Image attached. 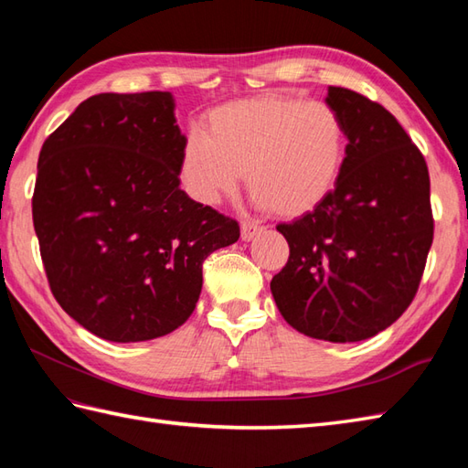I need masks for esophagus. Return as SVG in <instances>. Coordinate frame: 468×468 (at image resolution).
Masks as SVG:
<instances>
[{
    "label": "esophagus",
    "mask_w": 468,
    "mask_h": 468,
    "mask_svg": "<svg viewBox=\"0 0 468 468\" xmlns=\"http://www.w3.org/2000/svg\"><path fill=\"white\" fill-rule=\"evenodd\" d=\"M263 231L261 227H257V225H253V223H243L241 225V239L243 241H251V239H255L257 235H260Z\"/></svg>",
    "instance_id": "obj_1"
}]
</instances>
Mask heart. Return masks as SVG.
<instances>
[{"label":"heart","mask_w":468,"mask_h":468,"mask_svg":"<svg viewBox=\"0 0 468 468\" xmlns=\"http://www.w3.org/2000/svg\"><path fill=\"white\" fill-rule=\"evenodd\" d=\"M347 133L330 104L265 94L213 108L186 136L178 181L195 203L215 207L247 175L255 205L283 218L314 213L340 178Z\"/></svg>","instance_id":"b5f03b06"}]
</instances>
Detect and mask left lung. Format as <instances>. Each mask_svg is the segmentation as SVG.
Segmentation results:
<instances>
[{"label":"left lung","mask_w":468,"mask_h":468,"mask_svg":"<svg viewBox=\"0 0 468 468\" xmlns=\"http://www.w3.org/2000/svg\"><path fill=\"white\" fill-rule=\"evenodd\" d=\"M325 104L344 121L346 163L314 213L277 225L290 260L271 293L297 332L346 344L392 325L419 290L434 229L431 178L384 106L337 86Z\"/></svg>","instance_id":"8db88e82"}]
</instances>
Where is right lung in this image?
<instances>
[{
	"label": "right lung",
	"instance_id": "obj_1",
	"mask_svg": "<svg viewBox=\"0 0 468 468\" xmlns=\"http://www.w3.org/2000/svg\"><path fill=\"white\" fill-rule=\"evenodd\" d=\"M186 136L171 92L96 94L46 138L32 198L46 275L62 310L108 342L183 325L203 261L239 225L178 181Z\"/></svg>",
	"mask_w": 468,
	"mask_h": 468
}]
</instances>
